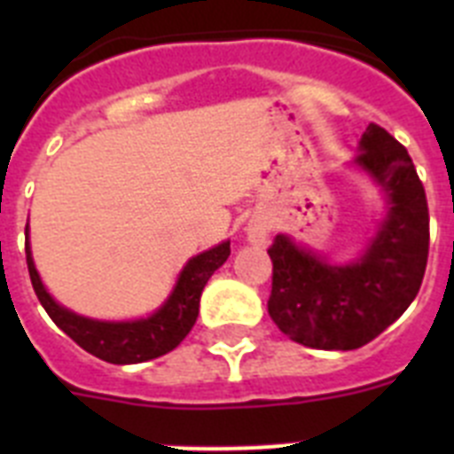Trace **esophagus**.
I'll use <instances>...</instances> for the list:
<instances>
[{"label":"esophagus","mask_w":454,"mask_h":454,"mask_svg":"<svg viewBox=\"0 0 454 454\" xmlns=\"http://www.w3.org/2000/svg\"><path fill=\"white\" fill-rule=\"evenodd\" d=\"M247 240L252 246H263L268 240V227L263 223H252L247 227Z\"/></svg>","instance_id":"1"}]
</instances>
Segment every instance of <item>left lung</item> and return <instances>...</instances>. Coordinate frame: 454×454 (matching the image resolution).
<instances>
[{"label": "left lung", "instance_id": "obj_1", "mask_svg": "<svg viewBox=\"0 0 454 454\" xmlns=\"http://www.w3.org/2000/svg\"><path fill=\"white\" fill-rule=\"evenodd\" d=\"M355 163L387 192V218L355 263L330 266L288 236H275L268 314L288 339L316 350H356L404 314L423 284L430 214L411 156L380 124Z\"/></svg>", "mask_w": 454, "mask_h": 454}]
</instances>
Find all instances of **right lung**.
Segmentation results:
<instances>
[{
  "instance_id": "right-lung-1",
  "label": "right lung",
  "mask_w": 454,
  "mask_h": 454,
  "mask_svg": "<svg viewBox=\"0 0 454 454\" xmlns=\"http://www.w3.org/2000/svg\"><path fill=\"white\" fill-rule=\"evenodd\" d=\"M27 266H29L31 284L38 295L40 304L45 307L50 318L54 320L79 348L95 355L108 364H140L150 362L156 356L166 355L186 339L188 332L198 320L200 295L207 286L208 277L214 275L230 256V240L220 246L192 256L191 262L179 272L177 284L172 288L170 298L163 302L159 311L147 318L124 320V323H106V320H92L86 316L72 314L70 309L61 307L45 291L40 275L31 259L29 247V224H27Z\"/></svg>"
}]
</instances>
